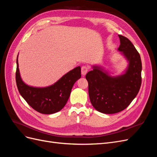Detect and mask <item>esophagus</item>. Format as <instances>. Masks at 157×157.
I'll return each mask as SVG.
<instances>
[{"label": "esophagus", "instance_id": "esophagus-1", "mask_svg": "<svg viewBox=\"0 0 157 157\" xmlns=\"http://www.w3.org/2000/svg\"><path fill=\"white\" fill-rule=\"evenodd\" d=\"M88 71V68L87 66H85V65L82 66V68H81V73H82V75L83 76H84L87 73Z\"/></svg>", "mask_w": 157, "mask_h": 157}]
</instances>
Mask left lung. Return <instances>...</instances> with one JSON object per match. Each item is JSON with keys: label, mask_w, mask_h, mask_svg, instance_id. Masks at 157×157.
I'll return each mask as SVG.
<instances>
[{"label": "left lung", "mask_w": 157, "mask_h": 157, "mask_svg": "<svg viewBox=\"0 0 157 157\" xmlns=\"http://www.w3.org/2000/svg\"><path fill=\"white\" fill-rule=\"evenodd\" d=\"M118 37L121 44L118 50L128 63L125 72L111 77L101 66L94 65L86 75L92 105L98 111L105 114L125 109L138 94L141 84L140 55L129 39L121 35Z\"/></svg>", "instance_id": "obj_1"}]
</instances>
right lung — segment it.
Instances as JSON below:
<instances>
[{
    "instance_id": "1",
    "label": "right lung",
    "mask_w": 157,
    "mask_h": 157,
    "mask_svg": "<svg viewBox=\"0 0 157 157\" xmlns=\"http://www.w3.org/2000/svg\"><path fill=\"white\" fill-rule=\"evenodd\" d=\"M17 57L16 80L19 92L27 103L35 111L49 115L61 110L67 103L74 84L81 77V68L75 67L64 75L51 86L38 88L23 81L19 70Z\"/></svg>"
}]
</instances>
